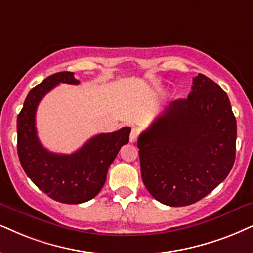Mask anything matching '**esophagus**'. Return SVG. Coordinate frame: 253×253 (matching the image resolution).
I'll return each instance as SVG.
<instances>
[{
  "mask_svg": "<svg viewBox=\"0 0 253 253\" xmlns=\"http://www.w3.org/2000/svg\"><path fill=\"white\" fill-rule=\"evenodd\" d=\"M137 135H139V132H137V129L132 128V130H130V135H129L130 142H135L136 139H137Z\"/></svg>",
  "mask_w": 253,
  "mask_h": 253,
  "instance_id": "34e87169",
  "label": "esophagus"
}]
</instances>
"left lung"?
Here are the masks:
<instances>
[{"instance_id":"8db88e82","label":"left lung","mask_w":253,"mask_h":253,"mask_svg":"<svg viewBox=\"0 0 253 253\" xmlns=\"http://www.w3.org/2000/svg\"><path fill=\"white\" fill-rule=\"evenodd\" d=\"M236 139L228 95L198 73L188 98L171 101L137 139L143 184L166 206L197 202L229 175Z\"/></svg>"}]
</instances>
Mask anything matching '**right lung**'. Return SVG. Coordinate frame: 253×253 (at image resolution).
Returning <instances> with one entry per match:
<instances>
[{"label":"right lung","instance_id":"1","mask_svg":"<svg viewBox=\"0 0 253 253\" xmlns=\"http://www.w3.org/2000/svg\"><path fill=\"white\" fill-rule=\"evenodd\" d=\"M60 83L78 85L73 72H58L29 92L17 117V153L28 177L60 203L79 204L97 196L107 170L121 147L128 143L129 127L98 134L72 154H56L42 146L36 130V111L47 92Z\"/></svg>","mask_w":253,"mask_h":253}]
</instances>
